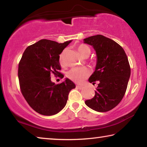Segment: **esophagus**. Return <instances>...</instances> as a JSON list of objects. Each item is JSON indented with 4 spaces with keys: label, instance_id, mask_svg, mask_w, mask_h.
Segmentation results:
<instances>
[{
    "label": "esophagus",
    "instance_id": "34e87169",
    "mask_svg": "<svg viewBox=\"0 0 147 147\" xmlns=\"http://www.w3.org/2000/svg\"><path fill=\"white\" fill-rule=\"evenodd\" d=\"M76 88H78V89H84V87H83V86H78V85L76 86Z\"/></svg>",
    "mask_w": 147,
    "mask_h": 147
}]
</instances>
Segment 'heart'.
Segmentation results:
<instances>
[{"mask_svg": "<svg viewBox=\"0 0 147 147\" xmlns=\"http://www.w3.org/2000/svg\"><path fill=\"white\" fill-rule=\"evenodd\" d=\"M76 49L78 53L83 58L88 57L91 53V49L89 47L85 44H80L76 47ZM63 53L59 56V63L63 65ZM89 74V70L86 67L82 68H74L71 69L67 74L68 78L72 81L76 83H82L85 80L88 78Z\"/></svg>", "mask_w": 147, "mask_h": 147, "instance_id": "1", "label": "heart"}]
</instances>
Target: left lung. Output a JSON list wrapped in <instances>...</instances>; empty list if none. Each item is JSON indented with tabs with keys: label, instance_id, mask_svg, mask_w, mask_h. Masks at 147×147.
Here are the masks:
<instances>
[{
	"label": "left lung",
	"instance_id": "left-lung-1",
	"mask_svg": "<svg viewBox=\"0 0 147 147\" xmlns=\"http://www.w3.org/2000/svg\"><path fill=\"white\" fill-rule=\"evenodd\" d=\"M93 46L97 61L95 71L89 82L98 81L95 95L85 103L98 112H106L115 108L123 99L130 76V66L122 47L112 39L96 35L84 39Z\"/></svg>",
	"mask_w": 147,
	"mask_h": 147
}]
</instances>
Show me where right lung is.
Instances as JSON below:
<instances>
[{"mask_svg": "<svg viewBox=\"0 0 147 147\" xmlns=\"http://www.w3.org/2000/svg\"><path fill=\"white\" fill-rule=\"evenodd\" d=\"M72 41L63 43L41 39L28 46L19 63L18 77L21 91L29 106L43 115H53L59 112L68 100L72 89L75 88L71 80L66 78L55 84L51 74L63 78L59 64V54Z\"/></svg>", "mask_w": 147, "mask_h": 147, "instance_id": "obj_1", "label": "right lung"}]
</instances>
